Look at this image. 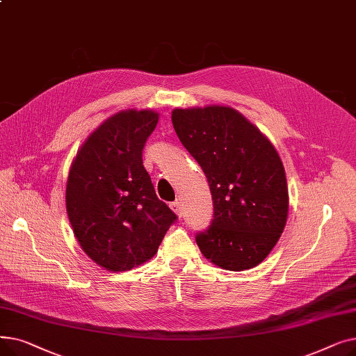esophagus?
<instances>
[{"label":"esophagus","mask_w":356,"mask_h":356,"mask_svg":"<svg viewBox=\"0 0 356 356\" xmlns=\"http://www.w3.org/2000/svg\"><path fill=\"white\" fill-rule=\"evenodd\" d=\"M170 208H172V211H173L176 215H179V216H181V215H183V207H181V203H180L179 200L172 202Z\"/></svg>","instance_id":"1"}]
</instances>
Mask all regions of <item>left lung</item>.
<instances>
[{
  "label": "left lung",
  "mask_w": 356,
  "mask_h": 356,
  "mask_svg": "<svg viewBox=\"0 0 356 356\" xmlns=\"http://www.w3.org/2000/svg\"><path fill=\"white\" fill-rule=\"evenodd\" d=\"M176 134L208 179L211 225L196 244L211 263L231 271L258 266L282 236L289 191L273 144L228 106L175 109Z\"/></svg>",
  "instance_id": "left-lung-1"
}]
</instances>
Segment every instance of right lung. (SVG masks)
I'll return each instance as SVG.
<instances>
[{
    "label": "right lung",
    "mask_w": 356,
    "mask_h": 356,
    "mask_svg": "<svg viewBox=\"0 0 356 356\" xmlns=\"http://www.w3.org/2000/svg\"><path fill=\"white\" fill-rule=\"evenodd\" d=\"M157 122L159 114L147 109L111 117L89 136L69 172L66 209L74 236L109 271L145 263L177 220L143 164Z\"/></svg>",
    "instance_id": "obj_1"
}]
</instances>
